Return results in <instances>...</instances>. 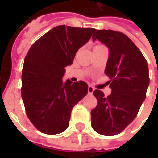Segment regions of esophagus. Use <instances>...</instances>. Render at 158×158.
<instances>
[{"instance_id": "34e87169", "label": "esophagus", "mask_w": 158, "mask_h": 158, "mask_svg": "<svg viewBox=\"0 0 158 158\" xmlns=\"http://www.w3.org/2000/svg\"><path fill=\"white\" fill-rule=\"evenodd\" d=\"M94 88H93L92 86H90V85H89L88 86V93H89V94H92L93 93V91H94Z\"/></svg>"}]
</instances>
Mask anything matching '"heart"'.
<instances>
[{
	"mask_svg": "<svg viewBox=\"0 0 158 158\" xmlns=\"http://www.w3.org/2000/svg\"><path fill=\"white\" fill-rule=\"evenodd\" d=\"M104 45H101V44H98V45H96V46H95V48H100V47H103Z\"/></svg>",
	"mask_w": 158,
	"mask_h": 158,
	"instance_id": "heart-1",
	"label": "heart"
}]
</instances>
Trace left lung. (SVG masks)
<instances>
[{
    "label": "left lung",
    "mask_w": 158,
    "mask_h": 158,
    "mask_svg": "<svg viewBox=\"0 0 158 158\" xmlns=\"http://www.w3.org/2000/svg\"><path fill=\"white\" fill-rule=\"evenodd\" d=\"M109 49L105 73L110 78L112 93L108 96L99 89L93 95L97 105L91 111V126L101 135L121 133L138 114L146 99L149 70L146 58L135 43L123 33L96 30L92 36Z\"/></svg>",
    "instance_id": "obj_1"
}]
</instances>
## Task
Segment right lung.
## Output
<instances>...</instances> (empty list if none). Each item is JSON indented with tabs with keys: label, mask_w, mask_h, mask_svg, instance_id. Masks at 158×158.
I'll return each instance as SVG.
<instances>
[{
	"label": "right lung",
	"mask_w": 158,
	"mask_h": 158,
	"mask_svg": "<svg viewBox=\"0 0 158 158\" xmlns=\"http://www.w3.org/2000/svg\"><path fill=\"white\" fill-rule=\"evenodd\" d=\"M95 29L60 25L37 40L24 59L21 94L27 116L39 131L56 135L68 129L73 106L88 93L84 81L62 82L71 65Z\"/></svg>",
	"instance_id": "obj_1"
}]
</instances>
